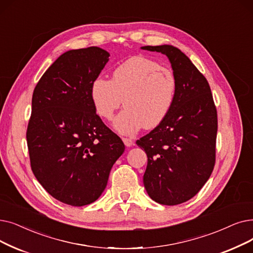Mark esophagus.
Instances as JSON below:
<instances>
[{
    "instance_id": "obj_1",
    "label": "esophagus",
    "mask_w": 253,
    "mask_h": 253,
    "mask_svg": "<svg viewBox=\"0 0 253 253\" xmlns=\"http://www.w3.org/2000/svg\"><path fill=\"white\" fill-rule=\"evenodd\" d=\"M122 139H123V141H124V144H125V146H126V147H131V146H133V145H134V141H133L132 139H131V138L123 137Z\"/></svg>"
}]
</instances>
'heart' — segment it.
<instances>
[{"label": "heart", "mask_w": 253, "mask_h": 253, "mask_svg": "<svg viewBox=\"0 0 253 253\" xmlns=\"http://www.w3.org/2000/svg\"><path fill=\"white\" fill-rule=\"evenodd\" d=\"M177 83L173 73L151 59L136 56L115 68L111 81L97 78L91 84L96 113L111 120L122 105L114 126L123 134H133L160 125L172 107Z\"/></svg>", "instance_id": "heart-1"}]
</instances>
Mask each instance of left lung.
Wrapping results in <instances>:
<instances>
[{"mask_svg":"<svg viewBox=\"0 0 253 253\" xmlns=\"http://www.w3.org/2000/svg\"><path fill=\"white\" fill-rule=\"evenodd\" d=\"M141 48L168 56L177 83L166 120L136 140L148 156L144 185L156 203L179 205L192 199L214 169L217 109L208 81L179 48Z\"/></svg>","mask_w":253,"mask_h":253,"instance_id":"left-lung-1","label":"left lung"}]
</instances>
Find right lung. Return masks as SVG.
<instances>
[{
	"mask_svg": "<svg viewBox=\"0 0 253 253\" xmlns=\"http://www.w3.org/2000/svg\"><path fill=\"white\" fill-rule=\"evenodd\" d=\"M109 53L91 46L69 50L42 75L27 128L31 169L54 199L82 207L106 187L125 146L96 114L91 84Z\"/></svg>",
	"mask_w": 253,
	"mask_h": 253,
	"instance_id": "1",
	"label": "right lung"
}]
</instances>
